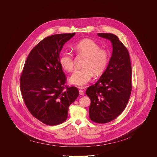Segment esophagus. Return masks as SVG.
Instances as JSON below:
<instances>
[{
	"label": "esophagus",
	"instance_id": "esophagus-1",
	"mask_svg": "<svg viewBox=\"0 0 157 157\" xmlns=\"http://www.w3.org/2000/svg\"><path fill=\"white\" fill-rule=\"evenodd\" d=\"M80 89H79V94L81 95V96H84V91L82 90V87H79Z\"/></svg>",
	"mask_w": 157,
	"mask_h": 157
}]
</instances>
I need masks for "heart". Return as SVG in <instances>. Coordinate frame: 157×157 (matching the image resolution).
Here are the masks:
<instances>
[{"label":"heart","mask_w":157,"mask_h":157,"mask_svg":"<svg viewBox=\"0 0 157 157\" xmlns=\"http://www.w3.org/2000/svg\"><path fill=\"white\" fill-rule=\"evenodd\" d=\"M74 50L80 55L86 56L81 70L76 71L70 78L71 84L82 87L90 82L94 76L101 74L108 64L109 56L107 51L100 49V46L94 40L86 38L76 43ZM62 68L68 72L74 70L73 55L70 52L63 53L59 58Z\"/></svg>","instance_id":"1"}]
</instances>
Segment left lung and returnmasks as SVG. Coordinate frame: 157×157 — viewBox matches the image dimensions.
Segmentation results:
<instances>
[{
  "label": "left lung",
  "instance_id": "1",
  "mask_svg": "<svg viewBox=\"0 0 157 157\" xmlns=\"http://www.w3.org/2000/svg\"><path fill=\"white\" fill-rule=\"evenodd\" d=\"M98 35L110 41L113 53L106 70L86 93L91 99L89 117L94 122L104 124L117 117L128 103L132 91V68L128 52L116 35L104 33Z\"/></svg>",
  "mask_w": 157,
  "mask_h": 157
}]
</instances>
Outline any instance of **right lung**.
Masks as SVG:
<instances>
[{"mask_svg":"<svg viewBox=\"0 0 157 157\" xmlns=\"http://www.w3.org/2000/svg\"><path fill=\"white\" fill-rule=\"evenodd\" d=\"M75 33L51 35L32 50L20 77V89L30 113L44 124L64 122L68 107L79 96L77 87L64 86L59 53Z\"/></svg>","mask_w":157,"mask_h":157,"instance_id":"1","label":"right lung"}]
</instances>
